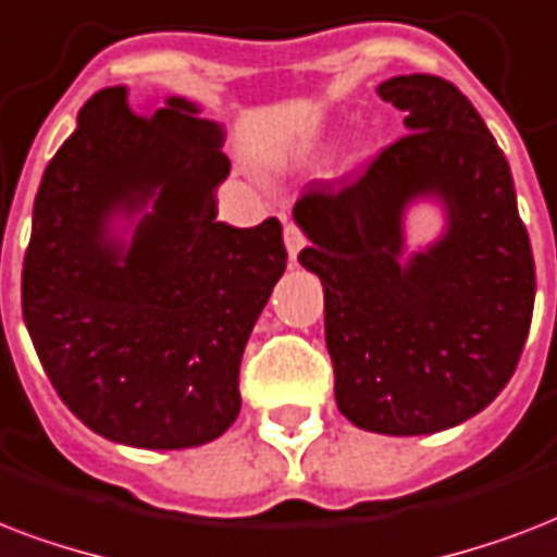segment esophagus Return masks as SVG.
<instances>
[{"label":"esophagus","instance_id":"1","mask_svg":"<svg viewBox=\"0 0 557 557\" xmlns=\"http://www.w3.org/2000/svg\"><path fill=\"white\" fill-rule=\"evenodd\" d=\"M284 244H287V256H290V264H296V258H299V252L305 249L308 238H305V232H301L296 223H287V226H284Z\"/></svg>","mask_w":557,"mask_h":557}]
</instances>
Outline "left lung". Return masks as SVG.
<instances>
[{"mask_svg": "<svg viewBox=\"0 0 557 557\" xmlns=\"http://www.w3.org/2000/svg\"><path fill=\"white\" fill-rule=\"evenodd\" d=\"M407 136L363 174L310 183L293 209L322 278L339 412L360 430L426 435L482 412L515 374L534 308V258L515 180L473 103L450 81L377 86ZM438 196L442 242L407 262L403 209Z\"/></svg>", "mask_w": 557, "mask_h": 557, "instance_id": "left-lung-1", "label": "left lung"}]
</instances>
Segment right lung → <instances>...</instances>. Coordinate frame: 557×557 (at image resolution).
Listing matches in <instances>:
<instances>
[{"label":"right lung","instance_id":"right-lung-1","mask_svg":"<svg viewBox=\"0 0 557 557\" xmlns=\"http://www.w3.org/2000/svg\"><path fill=\"white\" fill-rule=\"evenodd\" d=\"M197 113L168 98L141 115L127 86L95 92L42 174L23 261L25 327L60 400L145 450L230 430L240 357L287 267L278 220H218L230 159L220 124ZM136 213L124 245L109 223Z\"/></svg>","mask_w":557,"mask_h":557}]
</instances>
